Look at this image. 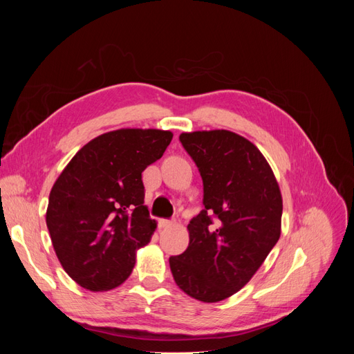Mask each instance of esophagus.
<instances>
[{
    "label": "esophagus",
    "instance_id": "esophagus-1",
    "mask_svg": "<svg viewBox=\"0 0 354 354\" xmlns=\"http://www.w3.org/2000/svg\"><path fill=\"white\" fill-rule=\"evenodd\" d=\"M173 224H174V221H173V220H167V218L159 220V227H160V229L169 227V226H173Z\"/></svg>",
    "mask_w": 354,
    "mask_h": 354
}]
</instances>
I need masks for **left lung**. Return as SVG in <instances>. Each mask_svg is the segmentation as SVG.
I'll return each mask as SVG.
<instances>
[{
    "instance_id": "obj_1",
    "label": "left lung",
    "mask_w": 354,
    "mask_h": 354,
    "mask_svg": "<svg viewBox=\"0 0 354 354\" xmlns=\"http://www.w3.org/2000/svg\"><path fill=\"white\" fill-rule=\"evenodd\" d=\"M203 185V209L189 223L187 250L169 257L183 291L203 303L238 292L281 236L282 196L266 158L227 130L180 134Z\"/></svg>"
}]
</instances>
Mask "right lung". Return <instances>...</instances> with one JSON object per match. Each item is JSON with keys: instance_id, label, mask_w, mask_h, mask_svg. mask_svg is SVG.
<instances>
[{"instance_id": "1", "label": "right lung", "mask_w": 354, "mask_h": 354, "mask_svg": "<svg viewBox=\"0 0 354 354\" xmlns=\"http://www.w3.org/2000/svg\"><path fill=\"white\" fill-rule=\"evenodd\" d=\"M173 134L116 130L80 149L48 198L47 227L60 264L90 291H108L131 274L136 250L156 227L143 205V171L164 155Z\"/></svg>"}]
</instances>
